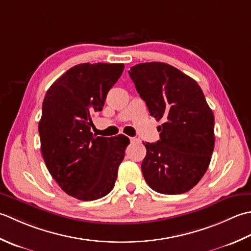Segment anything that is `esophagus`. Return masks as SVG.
Masks as SVG:
<instances>
[{"mask_svg":"<svg viewBox=\"0 0 251 251\" xmlns=\"http://www.w3.org/2000/svg\"><path fill=\"white\" fill-rule=\"evenodd\" d=\"M130 141L131 143H135V142H140L139 139H136V137H130Z\"/></svg>","mask_w":251,"mask_h":251,"instance_id":"esophagus-1","label":"esophagus"}]
</instances>
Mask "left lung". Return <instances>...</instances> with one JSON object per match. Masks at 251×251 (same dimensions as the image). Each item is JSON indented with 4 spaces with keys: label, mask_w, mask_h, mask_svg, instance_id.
Instances as JSON below:
<instances>
[{
    "label": "left lung",
    "mask_w": 251,
    "mask_h": 251,
    "mask_svg": "<svg viewBox=\"0 0 251 251\" xmlns=\"http://www.w3.org/2000/svg\"><path fill=\"white\" fill-rule=\"evenodd\" d=\"M129 75L150 110L162 125L160 140L143 143L142 172L155 192L186 193L201 180L214 147V116L195 80L165 63L137 64Z\"/></svg>",
    "instance_id": "left-lung-1"
}]
</instances>
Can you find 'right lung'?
<instances>
[{
    "instance_id": "1",
    "label": "right lung",
    "mask_w": 251,
    "mask_h": 251,
    "mask_svg": "<svg viewBox=\"0 0 251 251\" xmlns=\"http://www.w3.org/2000/svg\"><path fill=\"white\" fill-rule=\"evenodd\" d=\"M124 64H79L50 85L39 122L41 152L50 176L68 195L83 201L106 196L130 140L93 135L92 117L103 109Z\"/></svg>"
}]
</instances>
